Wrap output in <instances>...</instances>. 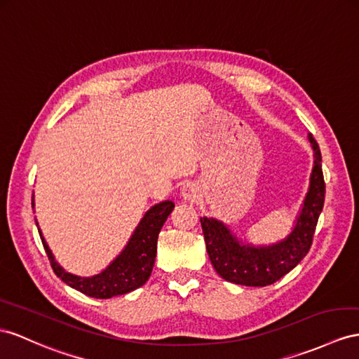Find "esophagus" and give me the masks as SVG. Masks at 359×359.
Masks as SVG:
<instances>
[{
    "mask_svg": "<svg viewBox=\"0 0 359 359\" xmlns=\"http://www.w3.org/2000/svg\"><path fill=\"white\" fill-rule=\"evenodd\" d=\"M200 194V187L194 182H188L182 187V197L185 200H196Z\"/></svg>",
    "mask_w": 359,
    "mask_h": 359,
    "instance_id": "1",
    "label": "esophagus"
}]
</instances>
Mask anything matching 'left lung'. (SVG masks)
<instances>
[{"instance_id": "obj_1", "label": "left lung", "mask_w": 359, "mask_h": 359, "mask_svg": "<svg viewBox=\"0 0 359 359\" xmlns=\"http://www.w3.org/2000/svg\"><path fill=\"white\" fill-rule=\"evenodd\" d=\"M308 137L314 150V168L297 223L285 240L258 247L241 244L222 222L208 217L200 218L209 259L215 271L227 282L245 287L271 285L290 273L309 252L326 189L320 147L314 136Z\"/></svg>"}]
</instances>
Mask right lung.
<instances>
[{
    "mask_svg": "<svg viewBox=\"0 0 359 359\" xmlns=\"http://www.w3.org/2000/svg\"><path fill=\"white\" fill-rule=\"evenodd\" d=\"M32 205L34 206V203ZM172 209V201L165 200L147 210L140 224L135 229L132 238L128 240L126 249L109 264L106 270L90 276V278H80V276L63 270L54 259L39 227L38 231L51 269L57 278L69 285L71 288L83 292L89 297L110 299L140 288L149 280L154 265L156 250H158V236Z\"/></svg>",
    "mask_w": 359,
    "mask_h": 359,
    "instance_id": "obj_1",
    "label": "right lung"
}]
</instances>
